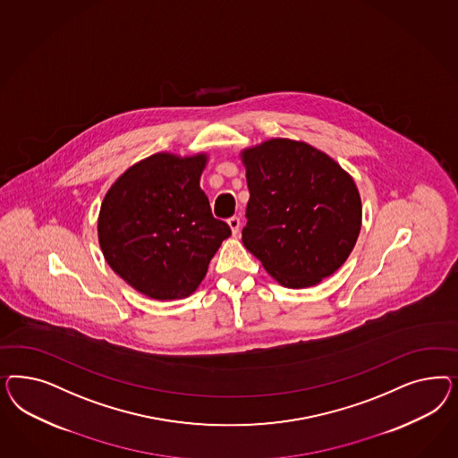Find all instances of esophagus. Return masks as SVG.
Listing matches in <instances>:
<instances>
[{
    "mask_svg": "<svg viewBox=\"0 0 458 458\" xmlns=\"http://www.w3.org/2000/svg\"><path fill=\"white\" fill-rule=\"evenodd\" d=\"M228 226L232 228V233L236 235V233L240 232V218H238V216H232V218L228 220Z\"/></svg>",
    "mask_w": 458,
    "mask_h": 458,
    "instance_id": "1",
    "label": "esophagus"
}]
</instances>
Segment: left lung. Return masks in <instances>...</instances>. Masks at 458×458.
<instances>
[{
  "label": "left lung",
  "instance_id": "obj_1",
  "mask_svg": "<svg viewBox=\"0 0 458 458\" xmlns=\"http://www.w3.org/2000/svg\"><path fill=\"white\" fill-rule=\"evenodd\" d=\"M240 157L250 191L245 249L289 289L333 276L360 232V196L351 174L331 156L292 139H268Z\"/></svg>",
  "mask_w": 458,
  "mask_h": 458
}]
</instances>
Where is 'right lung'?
<instances>
[{
    "instance_id": "obj_1",
    "label": "right lung",
    "mask_w": 458,
    "mask_h": 458,
    "mask_svg": "<svg viewBox=\"0 0 458 458\" xmlns=\"http://www.w3.org/2000/svg\"><path fill=\"white\" fill-rule=\"evenodd\" d=\"M208 163L157 153L124 171L106 193L98 220V245L112 270L156 301L191 295L208 272L226 223L211 215L199 188Z\"/></svg>"
}]
</instances>
